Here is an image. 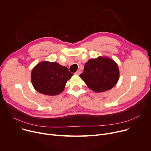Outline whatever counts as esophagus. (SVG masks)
Returning a JSON list of instances; mask_svg holds the SVG:
<instances>
[{"instance_id":"1","label":"esophagus","mask_w":151,"mask_h":151,"mask_svg":"<svg viewBox=\"0 0 151 151\" xmlns=\"http://www.w3.org/2000/svg\"><path fill=\"white\" fill-rule=\"evenodd\" d=\"M81 70H78L75 73H76V75H79L81 74Z\"/></svg>"}]
</instances>
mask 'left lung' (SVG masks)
I'll use <instances>...</instances> for the list:
<instances>
[{
  "instance_id": "1",
  "label": "left lung",
  "mask_w": 151,
  "mask_h": 151,
  "mask_svg": "<svg viewBox=\"0 0 151 151\" xmlns=\"http://www.w3.org/2000/svg\"><path fill=\"white\" fill-rule=\"evenodd\" d=\"M87 86L95 92L112 88L119 79L117 64L109 58L98 57L85 64L84 72L79 75Z\"/></svg>"
}]
</instances>
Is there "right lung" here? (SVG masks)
<instances>
[{
	"mask_svg": "<svg viewBox=\"0 0 151 151\" xmlns=\"http://www.w3.org/2000/svg\"><path fill=\"white\" fill-rule=\"evenodd\" d=\"M73 74L56 62L44 61L33 69L32 82L34 88L42 94L53 96L61 93Z\"/></svg>",
	"mask_w": 151,
	"mask_h": 151,
	"instance_id": "obj_1",
	"label": "right lung"
}]
</instances>
